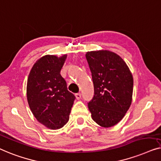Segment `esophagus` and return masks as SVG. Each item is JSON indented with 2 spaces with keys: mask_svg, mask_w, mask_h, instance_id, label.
<instances>
[{
  "mask_svg": "<svg viewBox=\"0 0 161 161\" xmlns=\"http://www.w3.org/2000/svg\"><path fill=\"white\" fill-rule=\"evenodd\" d=\"M75 96H76V98L78 99V100H79V99L81 98V94L80 93H76Z\"/></svg>",
  "mask_w": 161,
  "mask_h": 161,
  "instance_id": "34e87169",
  "label": "esophagus"
}]
</instances>
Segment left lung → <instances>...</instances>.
Returning <instances> with one entry per match:
<instances>
[{
	"mask_svg": "<svg viewBox=\"0 0 161 161\" xmlns=\"http://www.w3.org/2000/svg\"><path fill=\"white\" fill-rule=\"evenodd\" d=\"M86 58L94 85V96L88 103L92 118L101 127L114 126L132 102V74L122 58L111 51L87 52Z\"/></svg>",
	"mask_w": 161,
	"mask_h": 161,
	"instance_id": "obj_1",
	"label": "left lung"
}]
</instances>
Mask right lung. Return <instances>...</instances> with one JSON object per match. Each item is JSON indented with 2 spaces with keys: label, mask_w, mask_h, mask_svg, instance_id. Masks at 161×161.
I'll return each mask as SVG.
<instances>
[{
  "label": "right lung",
  "mask_w": 161,
  "mask_h": 161,
  "mask_svg": "<svg viewBox=\"0 0 161 161\" xmlns=\"http://www.w3.org/2000/svg\"><path fill=\"white\" fill-rule=\"evenodd\" d=\"M67 55H45L36 61L27 82V99L36 119L52 130L68 123L75 96L60 75Z\"/></svg>",
  "instance_id": "right-lung-1"
}]
</instances>
